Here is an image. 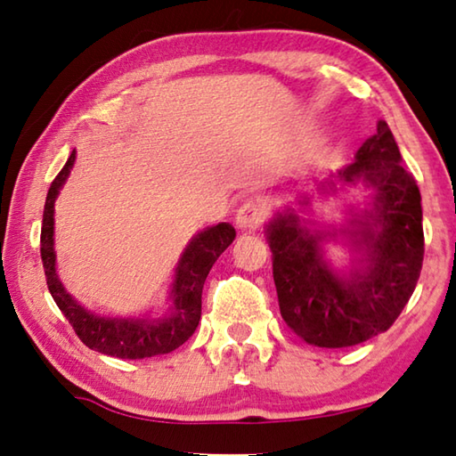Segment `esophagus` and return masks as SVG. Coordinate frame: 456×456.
Wrapping results in <instances>:
<instances>
[{"label": "esophagus", "mask_w": 456, "mask_h": 456, "mask_svg": "<svg viewBox=\"0 0 456 456\" xmlns=\"http://www.w3.org/2000/svg\"><path fill=\"white\" fill-rule=\"evenodd\" d=\"M267 217V211H265V205L256 200H247L241 207H239L235 223L237 227L241 229H256Z\"/></svg>", "instance_id": "esophagus-1"}]
</instances>
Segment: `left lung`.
<instances>
[{
  "label": "left lung",
  "instance_id": "obj_1",
  "mask_svg": "<svg viewBox=\"0 0 456 456\" xmlns=\"http://www.w3.org/2000/svg\"><path fill=\"white\" fill-rule=\"evenodd\" d=\"M338 177L375 189L369 219L354 231L367 251L362 271L337 277L322 261L321 237L295 215H279L267 227L281 317L303 341L327 349L385 333L415 291L425 255L420 191L385 121Z\"/></svg>",
  "mask_w": 456,
  "mask_h": 456
}]
</instances>
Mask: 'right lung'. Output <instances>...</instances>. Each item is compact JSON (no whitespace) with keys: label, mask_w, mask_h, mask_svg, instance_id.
<instances>
[{"label":"right lung","mask_w":456,"mask_h":456,"mask_svg":"<svg viewBox=\"0 0 456 456\" xmlns=\"http://www.w3.org/2000/svg\"><path fill=\"white\" fill-rule=\"evenodd\" d=\"M76 161V151L69 155L68 163L57 173L47 191L44 207V223H41V261H44L47 289L65 319L71 322L76 335L97 353L111 354L119 359H145L155 354L175 351L195 333L201 319V293L205 279L209 275L213 263L233 243L235 229L229 223L201 231L189 247L175 269L171 299L173 307L169 317L161 321L147 319H105L86 311L71 299L55 273L53 251V203L60 187L69 175Z\"/></svg>","instance_id":"right-lung-1"}]
</instances>
